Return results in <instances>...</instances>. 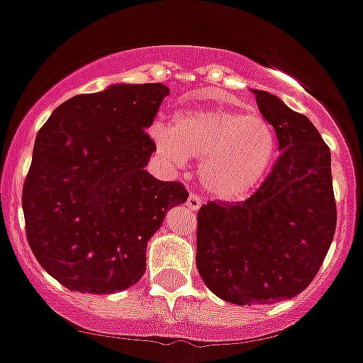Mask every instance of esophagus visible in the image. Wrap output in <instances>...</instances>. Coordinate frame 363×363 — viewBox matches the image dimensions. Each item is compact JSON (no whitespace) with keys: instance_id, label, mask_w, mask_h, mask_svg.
I'll return each instance as SVG.
<instances>
[{"instance_id":"esophagus-1","label":"esophagus","mask_w":363,"mask_h":363,"mask_svg":"<svg viewBox=\"0 0 363 363\" xmlns=\"http://www.w3.org/2000/svg\"><path fill=\"white\" fill-rule=\"evenodd\" d=\"M186 208H189L190 211H197L201 208V199L199 196H196V194H190L189 199H186Z\"/></svg>"}]
</instances>
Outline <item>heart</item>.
Masks as SVG:
<instances>
[{"mask_svg": "<svg viewBox=\"0 0 363 363\" xmlns=\"http://www.w3.org/2000/svg\"><path fill=\"white\" fill-rule=\"evenodd\" d=\"M157 153L183 167L199 159L197 177L204 192L217 201L236 203L254 194L274 166L275 130L259 114H242L220 107L185 109L171 128L152 130Z\"/></svg>", "mask_w": 363, "mask_h": 363, "instance_id": "b5f03b06", "label": "heart"}]
</instances>
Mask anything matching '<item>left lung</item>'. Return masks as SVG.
Here are the masks:
<instances>
[{
    "instance_id": "8db88e82",
    "label": "left lung",
    "mask_w": 363,
    "mask_h": 363,
    "mask_svg": "<svg viewBox=\"0 0 363 363\" xmlns=\"http://www.w3.org/2000/svg\"><path fill=\"white\" fill-rule=\"evenodd\" d=\"M252 93L281 157L249 199L211 201L197 213V272L211 293L236 305L277 303L302 293L337 224L332 155L318 128L279 96Z\"/></svg>"
}]
</instances>
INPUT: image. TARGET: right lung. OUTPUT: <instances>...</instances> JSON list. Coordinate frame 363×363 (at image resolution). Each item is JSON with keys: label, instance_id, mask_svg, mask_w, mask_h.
<instances>
[{"label": "right lung", "instance_id": "1", "mask_svg": "<svg viewBox=\"0 0 363 363\" xmlns=\"http://www.w3.org/2000/svg\"><path fill=\"white\" fill-rule=\"evenodd\" d=\"M169 88L111 84L75 95L38 130L23 189L26 236L38 263L70 291L107 295L134 286L146 245L189 194L146 171V134Z\"/></svg>", "mask_w": 363, "mask_h": 363}]
</instances>
